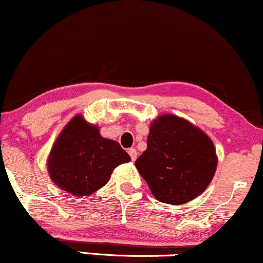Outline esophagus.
Segmentation results:
<instances>
[{
  "label": "esophagus",
  "mask_w": 263,
  "mask_h": 263,
  "mask_svg": "<svg viewBox=\"0 0 263 263\" xmlns=\"http://www.w3.org/2000/svg\"><path fill=\"white\" fill-rule=\"evenodd\" d=\"M128 154H129V156H131V160L132 161H135L136 159H137V151H136L135 148L128 149Z\"/></svg>",
  "instance_id": "obj_1"
}]
</instances>
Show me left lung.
Returning <instances> with one entry per match:
<instances>
[{
  "label": "left lung",
  "mask_w": 263,
  "mask_h": 263,
  "mask_svg": "<svg viewBox=\"0 0 263 263\" xmlns=\"http://www.w3.org/2000/svg\"><path fill=\"white\" fill-rule=\"evenodd\" d=\"M136 167L159 201L181 205L208 188L217 167L214 143L200 128L166 114L153 121Z\"/></svg>",
  "instance_id": "1"
}]
</instances>
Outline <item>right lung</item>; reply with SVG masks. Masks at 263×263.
Masks as SVG:
<instances>
[{
    "instance_id": "right-lung-1",
    "label": "right lung",
    "mask_w": 263,
    "mask_h": 263,
    "mask_svg": "<svg viewBox=\"0 0 263 263\" xmlns=\"http://www.w3.org/2000/svg\"><path fill=\"white\" fill-rule=\"evenodd\" d=\"M131 160L118 142L103 138L97 126L75 116L58 136L48 158V172L58 187L76 197L102 188L118 165Z\"/></svg>"
}]
</instances>
